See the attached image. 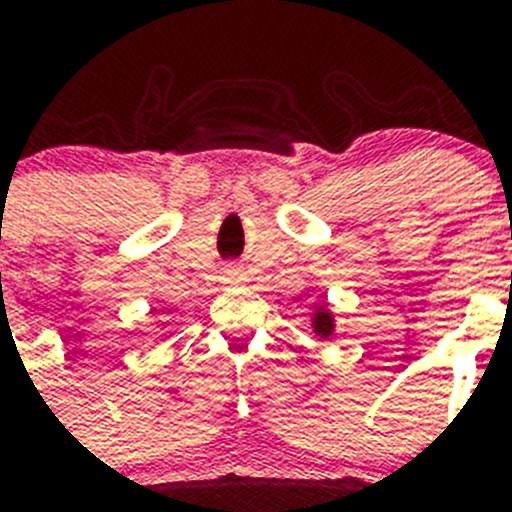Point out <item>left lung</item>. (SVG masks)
I'll return each instance as SVG.
<instances>
[{
    "label": "left lung",
    "mask_w": 512,
    "mask_h": 512,
    "mask_svg": "<svg viewBox=\"0 0 512 512\" xmlns=\"http://www.w3.org/2000/svg\"><path fill=\"white\" fill-rule=\"evenodd\" d=\"M316 329H319L321 335H327L329 329H332V321H329V313H319V316H316Z\"/></svg>",
    "instance_id": "8db88e82"
}]
</instances>
